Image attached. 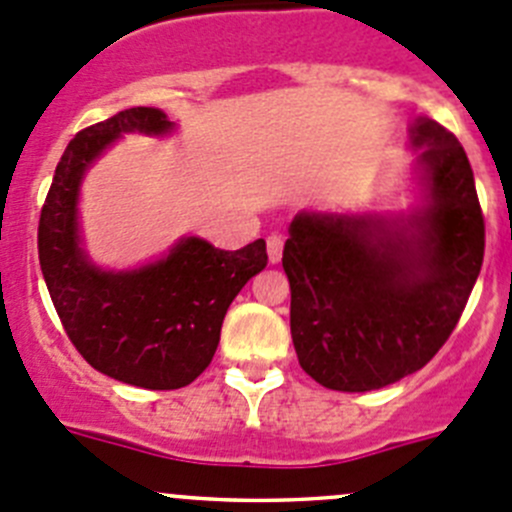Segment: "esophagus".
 I'll return each mask as SVG.
<instances>
[{"instance_id": "esophagus-1", "label": "esophagus", "mask_w": 512, "mask_h": 512, "mask_svg": "<svg viewBox=\"0 0 512 512\" xmlns=\"http://www.w3.org/2000/svg\"><path fill=\"white\" fill-rule=\"evenodd\" d=\"M266 251H269V261H271V264H279L281 253H284V238H281V236H269V241H266Z\"/></svg>"}]
</instances>
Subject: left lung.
<instances>
[{
	"instance_id": "obj_1",
	"label": "left lung",
	"mask_w": 512,
	"mask_h": 512,
	"mask_svg": "<svg viewBox=\"0 0 512 512\" xmlns=\"http://www.w3.org/2000/svg\"><path fill=\"white\" fill-rule=\"evenodd\" d=\"M412 203L301 211L284 246L291 339L326 389L372 392L425 367L478 281L485 223L470 160L430 118L410 125Z\"/></svg>"
}]
</instances>
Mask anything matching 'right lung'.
I'll return each instance as SVG.
<instances>
[{
	"label": "right lung",
	"mask_w": 512,
	"mask_h": 512,
	"mask_svg": "<svg viewBox=\"0 0 512 512\" xmlns=\"http://www.w3.org/2000/svg\"><path fill=\"white\" fill-rule=\"evenodd\" d=\"M160 107H130L85 128L57 163L40 218V266L67 337L90 367L143 389H180L211 364L238 291L266 269V241L223 251L180 236L163 256L130 269L92 261L80 221L82 180L123 135L168 138Z\"/></svg>",
	"instance_id": "add662e5"
}]
</instances>
